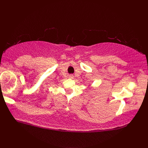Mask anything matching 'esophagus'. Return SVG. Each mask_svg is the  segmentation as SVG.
I'll use <instances>...</instances> for the list:
<instances>
[{
	"mask_svg": "<svg viewBox=\"0 0 148 148\" xmlns=\"http://www.w3.org/2000/svg\"><path fill=\"white\" fill-rule=\"evenodd\" d=\"M69 77H70L71 78H73V76H72V75H70V76Z\"/></svg>",
	"mask_w": 148,
	"mask_h": 148,
	"instance_id": "obj_1",
	"label": "esophagus"
}]
</instances>
